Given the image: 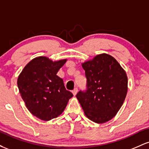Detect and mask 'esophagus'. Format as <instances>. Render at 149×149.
<instances>
[{"instance_id":"obj_1","label":"esophagus","mask_w":149,"mask_h":149,"mask_svg":"<svg viewBox=\"0 0 149 149\" xmlns=\"http://www.w3.org/2000/svg\"><path fill=\"white\" fill-rule=\"evenodd\" d=\"M77 92H78V88H74L73 90V91H72V93H73V95H74V96H76V94H77Z\"/></svg>"}]
</instances>
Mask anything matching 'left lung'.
<instances>
[{
    "instance_id": "left-lung-1",
    "label": "left lung",
    "mask_w": 149,
    "mask_h": 149,
    "mask_svg": "<svg viewBox=\"0 0 149 149\" xmlns=\"http://www.w3.org/2000/svg\"><path fill=\"white\" fill-rule=\"evenodd\" d=\"M87 90L76 95L85 115L96 123L111 120L120 110L127 92L125 71L112 56L103 53L82 64Z\"/></svg>"
}]
</instances>
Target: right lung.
<instances>
[{"label": "right lung", "instance_id": "right-lung-1", "mask_svg": "<svg viewBox=\"0 0 149 149\" xmlns=\"http://www.w3.org/2000/svg\"><path fill=\"white\" fill-rule=\"evenodd\" d=\"M67 59L53 61L38 57L25 66L18 77L17 86L26 107L31 114L48 121L64 111L73 94L57 76Z\"/></svg>", "mask_w": 149, "mask_h": 149}]
</instances>
